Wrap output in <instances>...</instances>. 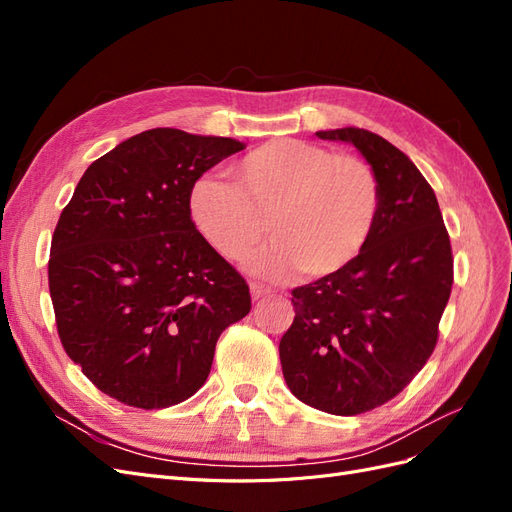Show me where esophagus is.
<instances>
[{
    "label": "esophagus",
    "instance_id": "1",
    "mask_svg": "<svg viewBox=\"0 0 512 512\" xmlns=\"http://www.w3.org/2000/svg\"><path fill=\"white\" fill-rule=\"evenodd\" d=\"M250 290H252V299H254V301H258V299H265V297H271V294H273V290H271V288L262 286V284H256V282L250 286Z\"/></svg>",
    "mask_w": 512,
    "mask_h": 512
}]
</instances>
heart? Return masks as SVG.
Masks as SVG:
<instances>
[{"label": "heart", "mask_w": 512, "mask_h": 512, "mask_svg": "<svg viewBox=\"0 0 512 512\" xmlns=\"http://www.w3.org/2000/svg\"><path fill=\"white\" fill-rule=\"evenodd\" d=\"M235 185L200 179L190 194L196 232L220 256L241 262L267 235L275 245L252 269L305 280L344 271L374 235L380 181L367 162L305 141H273L232 168Z\"/></svg>", "instance_id": "heart-1"}]
</instances>
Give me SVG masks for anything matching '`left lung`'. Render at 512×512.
<instances>
[{
  "instance_id": "left-lung-1",
  "label": "left lung",
  "mask_w": 512,
  "mask_h": 512,
  "mask_svg": "<svg viewBox=\"0 0 512 512\" xmlns=\"http://www.w3.org/2000/svg\"><path fill=\"white\" fill-rule=\"evenodd\" d=\"M316 136L363 153L380 181V213L352 265L292 290L280 359L303 404L354 416L399 395L433 354L453 288V250L438 198L404 151L363 128Z\"/></svg>"
}]
</instances>
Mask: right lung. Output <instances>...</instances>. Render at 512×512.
I'll return each instance as SVG.
<instances>
[{"label": "right lung", "instance_id": "1", "mask_svg": "<svg viewBox=\"0 0 512 512\" xmlns=\"http://www.w3.org/2000/svg\"><path fill=\"white\" fill-rule=\"evenodd\" d=\"M243 143L153 128L91 164L59 215L49 290L70 359L121 404L160 410L205 384L243 275L198 235L194 183Z\"/></svg>", "mask_w": 512, "mask_h": 512}]
</instances>
